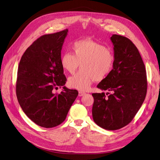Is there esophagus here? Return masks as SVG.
<instances>
[{
  "mask_svg": "<svg viewBox=\"0 0 160 160\" xmlns=\"http://www.w3.org/2000/svg\"><path fill=\"white\" fill-rule=\"evenodd\" d=\"M86 93L85 92H82V91H79V97H81V96H83L85 95Z\"/></svg>",
  "mask_w": 160,
  "mask_h": 160,
  "instance_id": "esophagus-1",
  "label": "esophagus"
}]
</instances>
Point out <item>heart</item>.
Here are the masks:
<instances>
[{
    "label": "heart",
    "mask_w": 160,
    "mask_h": 160,
    "mask_svg": "<svg viewBox=\"0 0 160 160\" xmlns=\"http://www.w3.org/2000/svg\"><path fill=\"white\" fill-rule=\"evenodd\" d=\"M72 52H65L61 57V65L69 73H73L81 64V71L68 80L72 88L88 90L95 81L105 79L113 69L115 57L109 48L91 40L76 41L71 47Z\"/></svg>",
    "instance_id": "1"
}]
</instances>
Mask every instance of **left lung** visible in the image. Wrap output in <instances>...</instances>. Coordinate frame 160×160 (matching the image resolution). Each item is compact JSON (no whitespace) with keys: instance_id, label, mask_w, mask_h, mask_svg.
Wrapping results in <instances>:
<instances>
[{"instance_id":"1","label":"left lung","mask_w":160,"mask_h":160,"mask_svg":"<svg viewBox=\"0 0 160 160\" xmlns=\"http://www.w3.org/2000/svg\"><path fill=\"white\" fill-rule=\"evenodd\" d=\"M114 64L98 88L111 92L93 93L92 116L95 123L107 130H117L129 123L141 108L147 93L145 65L137 47L129 38L118 35L110 38Z\"/></svg>"}]
</instances>
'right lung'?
<instances>
[{
	"mask_svg": "<svg viewBox=\"0 0 160 160\" xmlns=\"http://www.w3.org/2000/svg\"><path fill=\"white\" fill-rule=\"evenodd\" d=\"M68 29L38 38L24 52L19 62L16 93L24 113L41 127L51 128L65 121L78 91L65 85L61 65V49ZM63 87L57 95L52 89Z\"/></svg>",
	"mask_w": 160,
	"mask_h": 160,
	"instance_id": "add662e5",
	"label": "right lung"
}]
</instances>
